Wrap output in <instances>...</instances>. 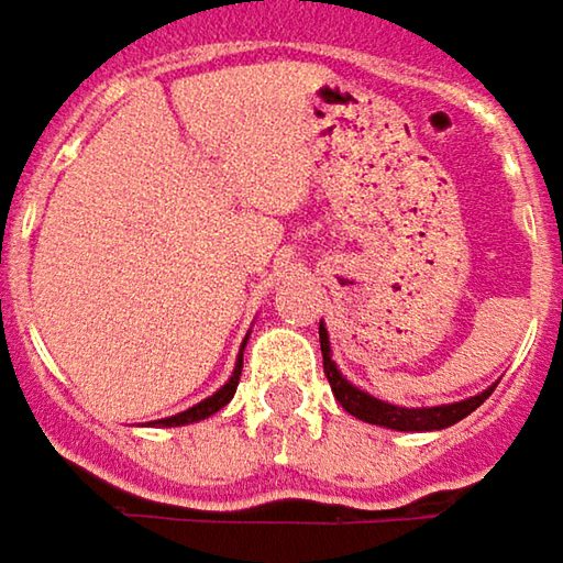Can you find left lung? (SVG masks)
<instances>
[{"instance_id": "1", "label": "left lung", "mask_w": 563, "mask_h": 563, "mask_svg": "<svg viewBox=\"0 0 563 563\" xmlns=\"http://www.w3.org/2000/svg\"><path fill=\"white\" fill-rule=\"evenodd\" d=\"M320 352H323V371L329 386H332V396L339 399V406L345 408L349 415L367 421V424H379V428H393V431H443L456 421H463L465 415H472L475 408L482 406L492 389L472 396V399H463V402H450V406H431V408H402L393 406V402H383V399H374L371 393L357 389L354 383L342 377V371L335 367L332 361V349H329V332L325 325L320 323Z\"/></svg>"}]
</instances>
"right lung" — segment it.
Returning <instances> with one entry per match:
<instances>
[{
	"label": "right lung",
	"mask_w": 563,
	"mask_h": 563,
	"mask_svg": "<svg viewBox=\"0 0 563 563\" xmlns=\"http://www.w3.org/2000/svg\"><path fill=\"white\" fill-rule=\"evenodd\" d=\"M246 345V342H243ZM243 345H240V354H238V364H234V374H231V379L214 393V396H209V399H202L199 406L186 408V411H180V415H170V418H161V421H155V424H161V428H180V424H192V421H202V418H209V415H214V411H221V408L228 406L231 399H234V393H238V383H240V371H243Z\"/></svg>",
	"instance_id": "right-lung-1"
}]
</instances>
